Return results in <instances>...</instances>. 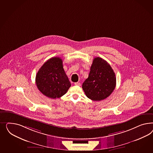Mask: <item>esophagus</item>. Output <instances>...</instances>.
I'll list each match as a JSON object with an SVG mask.
<instances>
[{
  "label": "esophagus",
  "instance_id": "34e87169",
  "mask_svg": "<svg viewBox=\"0 0 153 153\" xmlns=\"http://www.w3.org/2000/svg\"><path fill=\"white\" fill-rule=\"evenodd\" d=\"M74 85H77V86H80L81 84L79 82H74Z\"/></svg>",
  "mask_w": 153,
  "mask_h": 153
}]
</instances>
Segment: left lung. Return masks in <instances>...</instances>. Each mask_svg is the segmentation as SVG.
<instances>
[{
	"mask_svg": "<svg viewBox=\"0 0 153 153\" xmlns=\"http://www.w3.org/2000/svg\"><path fill=\"white\" fill-rule=\"evenodd\" d=\"M116 85V74L111 66L102 58H95L88 78L82 86L86 97L94 101H100L111 94Z\"/></svg>",
	"mask_w": 153,
	"mask_h": 153,
	"instance_id": "obj_1",
	"label": "left lung"
}]
</instances>
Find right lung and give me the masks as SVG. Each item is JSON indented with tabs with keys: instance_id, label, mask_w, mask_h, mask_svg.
<instances>
[{
	"instance_id": "obj_1",
	"label": "right lung",
	"mask_w": 153,
	"mask_h": 153,
	"mask_svg": "<svg viewBox=\"0 0 153 153\" xmlns=\"http://www.w3.org/2000/svg\"><path fill=\"white\" fill-rule=\"evenodd\" d=\"M35 81L40 92L51 99L62 97L71 86L59 57L51 58L44 63L37 72Z\"/></svg>"
}]
</instances>
